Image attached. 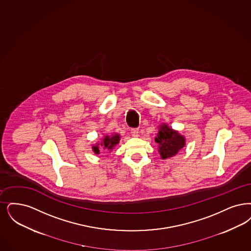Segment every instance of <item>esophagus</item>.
Listing matches in <instances>:
<instances>
[{"label":"esophagus","instance_id":"esophagus-1","mask_svg":"<svg viewBox=\"0 0 251 251\" xmlns=\"http://www.w3.org/2000/svg\"><path fill=\"white\" fill-rule=\"evenodd\" d=\"M130 133L133 137H138L139 136V130L137 128H132L130 130Z\"/></svg>","mask_w":251,"mask_h":251}]
</instances>
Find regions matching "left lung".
Segmentation results:
<instances>
[{
  "label": "left lung",
  "instance_id": "left-lung-1",
  "mask_svg": "<svg viewBox=\"0 0 251 251\" xmlns=\"http://www.w3.org/2000/svg\"><path fill=\"white\" fill-rule=\"evenodd\" d=\"M155 142L159 144V152L161 159L165 160L177 154L185 147L186 139L176 130H173L167 124H162L159 128Z\"/></svg>",
  "mask_w": 251,
  "mask_h": 251
}]
</instances>
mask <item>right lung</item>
<instances>
[{
  "mask_svg": "<svg viewBox=\"0 0 251 251\" xmlns=\"http://www.w3.org/2000/svg\"><path fill=\"white\" fill-rule=\"evenodd\" d=\"M121 140V135L118 133H114L113 135H105L100 144H96L92 147V151L95 154H100V151L103 152L111 151Z\"/></svg>",
  "mask_w": 251,
  "mask_h": 251,
  "instance_id": "1",
  "label": "right lung"
}]
</instances>
